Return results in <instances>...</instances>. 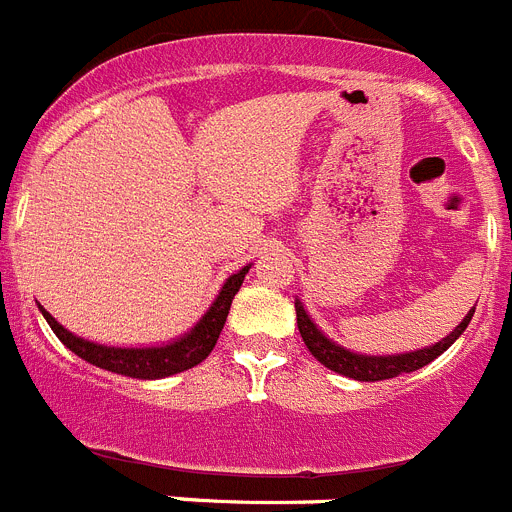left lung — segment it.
<instances>
[{
    "label": "left lung",
    "mask_w": 512,
    "mask_h": 512,
    "mask_svg": "<svg viewBox=\"0 0 512 512\" xmlns=\"http://www.w3.org/2000/svg\"><path fill=\"white\" fill-rule=\"evenodd\" d=\"M297 310V328H300V336L305 341V346L310 348V354L320 361L323 366L333 369V372L343 374V377L359 379V382H382V379H392L400 377V374H408L420 369V366L431 364L436 356H441L456 338L467 330L469 320H472L474 310L469 312L467 318L461 320L459 325L454 328L451 336H446L443 341H438L436 346L420 348V351H410V354H397V356H364V354H354V351H346V348L336 346L333 341L320 333L315 328L310 318H307L305 307L302 302H295Z\"/></svg>",
    "instance_id": "left-lung-1"
}]
</instances>
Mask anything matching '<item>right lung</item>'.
Returning <instances> with one entry per match:
<instances>
[{"mask_svg":"<svg viewBox=\"0 0 512 512\" xmlns=\"http://www.w3.org/2000/svg\"><path fill=\"white\" fill-rule=\"evenodd\" d=\"M246 271L248 266L238 271V274H233V277L223 284L220 295H217V300L212 302V307L207 310L205 318L194 325L187 336L161 348L97 346V343L84 341V338L69 333L63 325H58V320L53 318L51 312L45 310V307H40V312H43V318L48 320L51 330L58 336V341H61L66 348H71L76 356L89 361V364L99 366V369H107V372L125 374V377L161 379V377H171V374L184 372V369H192V366H197L200 361H205L207 356H210L217 338H220V330H223L225 318H228L230 302H233L235 292L241 289Z\"/></svg>","mask_w":512,"mask_h":512,"instance_id":"add662e5","label":"right lung"}]
</instances>
